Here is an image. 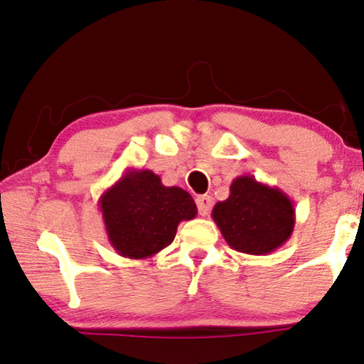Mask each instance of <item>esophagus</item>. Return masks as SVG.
<instances>
[{
  "instance_id": "1",
  "label": "esophagus",
  "mask_w": 364,
  "mask_h": 364,
  "mask_svg": "<svg viewBox=\"0 0 364 364\" xmlns=\"http://www.w3.org/2000/svg\"><path fill=\"white\" fill-rule=\"evenodd\" d=\"M211 196L208 195H201L196 198V206H198V211H200L201 216H208L210 215V210H211Z\"/></svg>"
}]
</instances>
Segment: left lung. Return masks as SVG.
<instances>
[{
	"instance_id": "obj_1",
	"label": "left lung",
	"mask_w": 364,
	"mask_h": 364,
	"mask_svg": "<svg viewBox=\"0 0 364 364\" xmlns=\"http://www.w3.org/2000/svg\"><path fill=\"white\" fill-rule=\"evenodd\" d=\"M211 218L233 250L267 255L289 240L296 225L292 200L277 186L238 176L230 185V196L218 201Z\"/></svg>"
}]
</instances>
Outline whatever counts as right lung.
Listing matches in <instances>:
<instances>
[{
  "instance_id": "right-lung-1",
  "label": "right lung",
  "mask_w": 364,
  "mask_h": 364,
  "mask_svg": "<svg viewBox=\"0 0 364 364\" xmlns=\"http://www.w3.org/2000/svg\"><path fill=\"white\" fill-rule=\"evenodd\" d=\"M110 245L126 259H149L174 240L178 225L198 213L179 186H164L149 169H126L99 200Z\"/></svg>"
}]
</instances>
